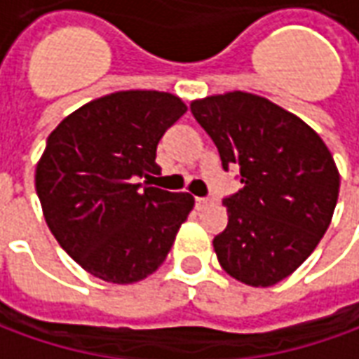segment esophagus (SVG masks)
I'll list each match as a JSON object with an SVG mask.
<instances>
[{
  "mask_svg": "<svg viewBox=\"0 0 359 359\" xmlns=\"http://www.w3.org/2000/svg\"><path fill=\"white\" fill-rule=\"evenodd\" d=\"M211 200H208V198H196V208L198 210H202V208H205V205H210Z\"/></svg>",
  "mask_w": 359,
  "mask_h": 359,
  "instance_id": "34e87169",
  "label": "esophagus"
}]
</instances>
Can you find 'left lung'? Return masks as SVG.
<instances>
[{"mask_svg":"<svg viewBox=\"0 0 359 359\" xmlns=\"http://www.w3.org/2000/svg\"><path fill=\"white\" fill-rule=\"evenodd\" d=\"M190 111L215 142L223 169L244 187L223 200L229 223L213 238L221 267L248 286H273L298 269L331 225L340 175L321 136L257 94L194 100Z\"/></svg>","mask_w":359,"mask_h":359,"instance_id":"1","label":"left lung"}]
</instances>
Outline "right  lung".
Returning <instances> with one entry per match:
<instances>
[{"label": "right lung", "mask_w": 359, "mask_h": 359, "mask_svg": "<svg viewBox=\"0 0 359 359\" xmlns=\"http://www.w3.org/2000/svg\"><path fill=\"white\" fill-rule=\"evenodd\" d=\"M187 109L169 92H113L84 103L48 136L34 175L43 219L90 275L133 285L165 262L194 198L136 179L159 171L157 144Z\"/></svg>", "instance_id": "right-lung-1"}]
</instances>
